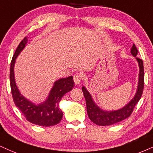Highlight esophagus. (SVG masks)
<instances>
[{
    "label": "esophagus",
    "instance_id": "1",
    "mask_svg": "<svg viewBox=\"0 0 153 153\" xmlns=\"http://www.w3.org/2000/svg\"><path fill=\"white\" fill-rule=\"evenodd\" d=\"M82 75L79 74H76L74 75V83L76 84H80V82H82Z\"/></svg>",
    "mask_w": 153,
    "mask_h": 153
}]
</instances>
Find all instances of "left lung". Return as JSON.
Here are the masks:
<instances>
[{
	"label": "left lung",
	"instance_id": "obj_1",
	"mask_svg": "<svg viewBox=\"0 0 153 153\" xmlns=\"http://www.w3.org/2000/svg\"><path fill=\"white\" fill-rule=\"evenodd\" d=\"M131 52L132 55L135 56V59H137L140 71H139L138 84H137L138 85H137V91L135 93V97L125 106L116 111H103L96 104L93 99H92L91 94L88 93L86 88L84 86H83L82 88L84 96L85 97L88 116L89 117L90 120L98 126H111L128 118L133 113L135 105L137 104L139 100L140 99L141 96L143 94V88H144V67H143V62L142 59L137 57L138 51H137L136 47L134 44L133 45Z\"/></svg>",
	"mask_w": 153,
	"mask_h": 153
}]
</instances>
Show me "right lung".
Instances as JSON below:
<instances>
[{"label": "right lung", "mask_w": 153, "mask_h": 153, "mask_svg": "<svg viewBox=\"0 0 153 153\" xmlns=\"http://www.w3.org/2000/svg\"><path fill=\"white\" fill-rule=\"evenodd\" d=\"M27 42V38L25 37L19 44L11 61L10 82L13 101L29 122L45 127L56 125L61 121L63 116L59 103L63 96L70 91L74 86L73 76H70L56 81L48 99L40 104L36 105L25 99L20 94L16 86L14 76V65L17 56L23 50Z\"/></svg>", "instance_id": "add662e5"}]
</instances>
